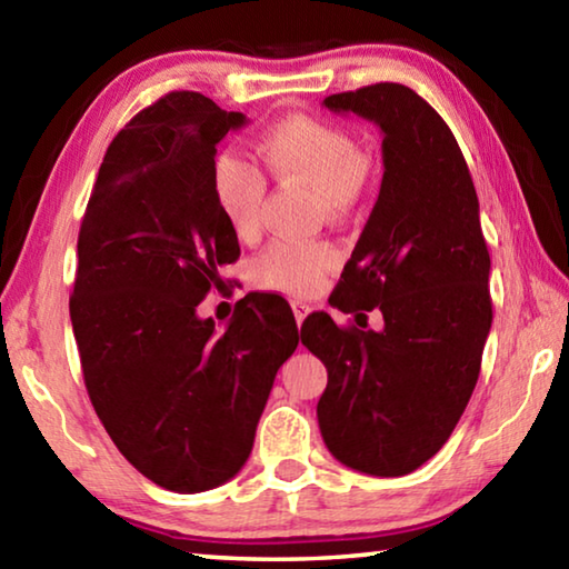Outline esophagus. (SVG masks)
<instances>
[{
	"mask_svg": "<svg viewBox=\"0 0 569 569\" xmlns=\"http://www.w3.org/2000/svg\"><path fill=\"white\" fill-rule=\"evenodd\" d=\"M308 311H311V308H308L303 301H293V316H296L298 329H301V323H303V319L308 316Z\"/></svg>",
	"mask_w": 569,
	"mask_h": 569,
	"instance_id": "34e87169",
	"label": "esophagus"
}]
</instances>
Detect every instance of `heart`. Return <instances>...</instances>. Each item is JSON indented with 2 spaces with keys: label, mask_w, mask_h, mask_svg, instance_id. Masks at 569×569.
<instances>
[{
  "label": "heart",
  "mask_w": 569,
  "mask_h": 569,
  "mask_svg": "<svg viewBox=\"0 0 569 569\" xmlns=\"http://www.w3.org/2000/svg\"><path fill=\"white\" fill-rule=\"evenodd\" d=\"M256 150L271 176L303 182L313 190L316 208L341 218L359 203L371 176V158L361 142L341 124L308 114H291L261 132ZM210 186L220 216L238 238L261 233L268 182L248 160L223 152L210 170ZM339 261L333 246L323 240H273L253 261V278L283 293H311Z\"/></svg>",
  "instance_id": "obj_1"
}]
</instances>
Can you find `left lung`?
Segmentation results:
<instances>
[{
  "label": "left lung",
  "instance_id": "8db88e82",
  "mask_svg": "<svg viewBox=\"0 0 569 569\" xmlns=\"http://www.w3.org/2000/svg\"><path fill=\"white\" fill-rule=\"evenodd\" d=\"M323 104L383 132L381 190L336 308L362 328L360 311L377 307L385 326L341 329L329 313L303 321V346L329 371L316 413L341 465L401 477L445 447L477 387L492 329V263L467 160L427 100L379 82Z\"/></svg>",
  "mask_w": 569,
  "mask_h": 569
}]
</instances>
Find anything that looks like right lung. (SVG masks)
I'll list each match as a JSON object with an SVG mask.
<instances>
[{
    "label": "right lung",
    "mask_w": 569,
    "mask_h": 569,
    "mask_svg": "<svg viewBox=\"0 0 569 569\" xmlns=\"http://www.w3.org/2000/svg\"><path fill=\"white\" fill-rule=\"evenodd\" d=\"M200 92H168L114 134L80 238L70 319L102 427L156 485L196 495L236 477L298 326L281 296L238 301L226 331L198 303L238 261L210 186L243 128Z\"/></svg>",
    "instance_id": "add662e5"
}]
</instances>
